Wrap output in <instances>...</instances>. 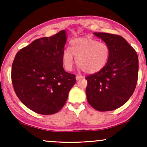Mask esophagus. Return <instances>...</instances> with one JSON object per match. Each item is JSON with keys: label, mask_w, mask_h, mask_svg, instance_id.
<instances>
[{"label": "esophagus", "mask_w": 147, "mask_h": 147, "mask_svg": "<svg viewBox=\"0 0 147 147\" xmlns=\"http://www.w3.org/2000/svg\"><path fill=\"white\" fill-rule=\"evenodd\" d=\"M82 78H83V77H82V76H81V75H77V76H76V80H77V81H78V80H79V79H81Z\"/></svg>", "instance_id": "esophagus-1"}]
</instances>
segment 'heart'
I'll use <instances>...</instances> for the list:
<instances>
[{"mask_svg": "<svg viewBox=\"0 0 147 147\" xmlns=\"http://www.w3.org/2000/svg\"><path fill=\"white\" fill-rule=\"evenodd\" d=\"M81 70L87 73H96L106 66L110 57V48L104 42L90 37H83L70 42V50L63 52V63L65 70L71 71L75 62Z\"/></svg>", "mask_w": 147, "mask_h": 147, "instance_id": "obj_1", "label": "heart"}]
</instances>
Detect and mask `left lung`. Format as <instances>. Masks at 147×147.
<instances>
[{
  "label": "left lung",
  "instance_id": "obj_1",
  "mask_svg": "<svg viewBox=\"0 0 147 147\" xmlns=\"http://www.w3.org/2000/svg\"><path fill=\"white\" fill-rule=\"evenodd\" d=\"M110 48V57L102 70L87 76V100L99 111H110L124 105L133 95L138 77V57L122 36L94 32Z\"/></svg>",
  "mask_w": 147,
  "mask_h": 147
}]
</instances>
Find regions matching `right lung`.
<instances>
[{
	"mask_svg": "<svg viewBox=\"0 0 147 147\" xmlns=\"http://www.w3.org/2000/svg\"><path fill=\"white\" fill-rule=\"evenodd\" d=\"M65 30L43 37L22 48L15 56L11 81L16 95L30 110L41 115L59 112L66 102L75 75L64 70Z\"/></svg>",
	"mask_w": 147,
	"mask_h": 147,
	"instance_id": "add662e5",
	"label": "right lung"
}]
</instances>
